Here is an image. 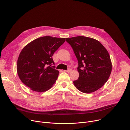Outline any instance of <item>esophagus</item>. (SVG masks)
Segmentation results:
<instances>
[{
	"label": "esophagus",
	"instance_id": "1",
	"mask_svg": "<svg viewBox=\"0 0 130 130\" xmlns=\"http://www.w3.org/2000/svg\"><path fill=\"white\" fill-rule=\"evenodd\" d=\"M71 71H72V70H71V69H69L67 70H64V72H68V73L70 72H71Z\"/></svg>",
	"mask_w": 130,
	"mask_h": 130
}]
</instances>
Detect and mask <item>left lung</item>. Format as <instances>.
Masks as SVG:
<instances>
[{
  "instance_id": "1",
  "label": "left lung",
  "mask_w": 130,
  "mask_h": 130,
  "mask_svg": "<svg viewBox=\"0 0 130 130\" xmlns=\"http://www.w3.org/2000/svg\"><path fill=\"white\" fill-rule=\"evenodd\" d=\"M77 58L79 73L73 82L76 88L85 93L94 92L107 81L112 69L110 56L99 41L89 37L77 36L67 38Z\"/></svg>"
}]
</instances>
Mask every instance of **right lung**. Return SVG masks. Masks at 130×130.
<instances>
[{
	"label": "right lung",
	"instance_id": "right-lung-1",
	"mask_svg": "<svg viewBox=\"0 0 130 130\" xmlns=\"http://www.w3.org/2000/svg\"><path fill=\"white\" fill-rule=\"evenodd\" d=\"M66 38L45 36L28 43L22 50L17 62V72L22 82L31 90L43 92L52 87L59 75L52 58Z\"/></svg>",
	"mask_w": 130,
	"mask_h": 130
}]
</instances>
